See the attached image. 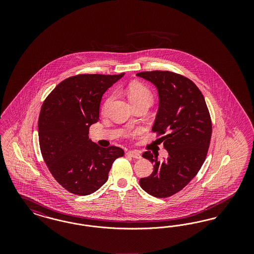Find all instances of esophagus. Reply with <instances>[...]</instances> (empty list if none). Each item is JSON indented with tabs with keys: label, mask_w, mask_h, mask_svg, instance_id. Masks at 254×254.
I'll use <instances>...</instances> for the list:
<instances>
[{
	"label": "esophagus",
	"mask_w": 254,
	"mask_h": 254,
	"mask_svg": "<svg viewBox=\"0 0 254 254\" xmlns=\"http://www.w3.org/2000/svg\"><path fill=\"white\" fill-rule=\"evenodd\" d=\"M127 154L128 156H130V157L134 158V159H141V158H142L141 153H140L139 151H137V150H130V151H128Z\"/></svg>",
	"instance_id": "obj_1"
}]
</instances>
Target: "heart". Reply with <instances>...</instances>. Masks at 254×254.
Instances as JSON below:
<instances>
[{
    "instance_id": "obj_1",
    "label": "heart",
    "mask_w": 254,
    "mask_h": 254,
    "mask_svg": "<svg viewBox=\"0 0 254 254\" xmlns=\"http://www.w3.org/2000/svg\"><path fill=\"white\" fill-rule=\"evenodd\" d=\"M126 93L132 105L138 104V103H147L150 105L153 101V94L150 91V89L140 83L130 84L127 87ZM111 100H112L111 96L108 97L105 100L103 104V110H106L109 108Z\"/></svg>"
}]
</instances>
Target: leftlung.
<instances>
[{
	"mask_svg": "<svg viewBox=\"0 0 254 254\" xmlns=\"http://www.w3.org/2000/svg\"><path fill=\"white\" fill-rule=\"evenodd\" d=\"M157 87L159 109L152 131L169 156L163 162L145 151L143 157L154 164L153 172L140 179L147 193L166 198L179 192L191 181L205 162L211 138V119L200 89L189 78L171 71L136 74Z\"/></svg>",
	"mask_w": 254,
	"mask_h": 254,
	"instance_id": "left-lung-1",
	"label": "left lung"
}]
</instances>
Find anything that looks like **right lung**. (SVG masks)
<instances>
[{
	"instance_id": "add662e5",
	"label": "right lung",
	"mask_w": 254,
	"mask_h": 254,
	"mask_svg": "<svg viewBox=\"0 0 254 254\" xmlns=\"http://www.w3.org/2000/svg\"><path fill=\"white\" fill-rule=\"evenodd\" d=\"M118 75L79 74L62 81L46 98L39 115V144L50 173L67 191L95 192L109 179L121 147H101L88 139L99 121L103 94L120 80Z\"/></svg>"
}]
</instances>
